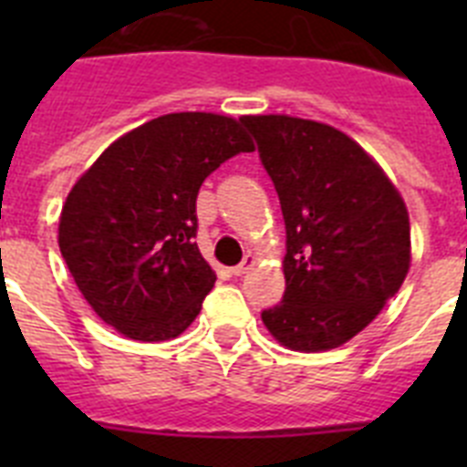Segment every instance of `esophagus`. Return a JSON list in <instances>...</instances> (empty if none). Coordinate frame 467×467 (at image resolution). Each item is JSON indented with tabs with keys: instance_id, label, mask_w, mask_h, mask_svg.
I'll return each mask as SVG.
<instances>
[{
	"instance_id": "1",
	"label": "esophagus",
	"mask_w": 467,
	"mask_h": 467,
	"mask_svg": "<svg viewBox=\"0 0 467 467\" xmlns=\"http://www.w3.org/2000/svg\"><path fill=\"white\" fill-rule=\"evenodd\" d=\"M253 264H254V257L250 253H247L245 257H243V262L238 264V266H234V269H231V271H234V275H243V274H247V269H250Z\"/></svg>"
}]
</instances>
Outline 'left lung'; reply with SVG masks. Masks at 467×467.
Masks as SVG:
<instances>
[{
  "label": "left lung",
  "mask_w": 467,
  "mask_h": 467,
  "mask_svg": "<svg viewBox=\"0 0 467 467\" xmlns=\"http://www.w3.org/2000/svg\"><path fill=\"white\" fill-rule=\"evenodd\" d=\"M280 198L285 295L262 311L292 350L339 348L372 323L411 262L410 214L356 140L308 119L243 117Z\"/></svg>",
  "instance_id": "1"
}]
</instances>
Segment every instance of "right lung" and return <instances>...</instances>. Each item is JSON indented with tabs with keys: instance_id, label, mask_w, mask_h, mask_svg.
Returning <instances> with one entry per match:
<instances>
[{
	"instance_id": "obj_1",
	"label": "right lung",
	"mask_w": 467,
	"mask_h": 467,
	"mask_svg": "<svg viewBox=\"0 0 467 467\" xmlns=\"http://www.w3.org/2000/svg\"><path fill=\"white\" fill-rule=\"evenodd\" d=\"M253 150L243 119L180 111L111 142L77 180L57 245L107 325L128 339L168 341L196 320L217 280L193 243L198 189Z\"/></svg>"
}]
</instances>
